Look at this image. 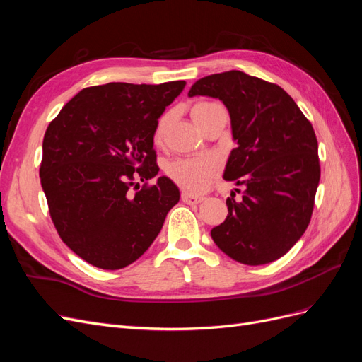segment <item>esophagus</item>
I'll use <instances>...</instances> for the list:
<instances>
[{
  "label": "esophagus",
  "instance_id": "esophagus-1",
  "mask_svg": "<svg viewBox=\"0 0 362 362\" xmlns=\"http://www.w3.org/2000/svg\"><path fill=\"white\" fill-rule=\"evenodd\" d=\"M181 199H182L184 204H190V205L199 204V202L202 201L201 196H193V194H190V193H187V192H184V193L181 194Z\"/></svg>",
  "mask_w": 362,
  "mask_h": 362
}]
</instances>
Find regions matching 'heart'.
Returning a JSON list of instances; mask_svg holds the SVG:
<instances>
[{"instance_id":"heart-1","label":"heart","mask_w":362,"mask_h":362,"mask_svg":"<svg viewBox=\"0 0 362 362\" xmlns=\"http://www.w3.org/2000/svg\"><path fill=\"white\" fill-rule=\"evenodd\" d=\"M217 104L213 103H198L192 108V117L196 122H199V119L213 107ZM169 122L168 116H163L156 128L154 140L156 144H161L164 131H166ZM217 173V164L214 160L206 157H198V158H184L170 163L168 166V175L173 182H177L181 189L189 193H201L204 192L208 184L216 177Z\"/></svg>"}]
</instances>
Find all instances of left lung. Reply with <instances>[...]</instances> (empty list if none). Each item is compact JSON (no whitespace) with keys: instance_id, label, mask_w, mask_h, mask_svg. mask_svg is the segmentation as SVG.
Segmentation results:
<instances>
[{"instance_id":"left-lung-1","label":"left lung","mask_w":362,"mask_h":362,"mask_svg":"<svg viewBox=\"0 0 362 362\" xmlns=\"http://www.w3.org/2000/svg\"><path fill=\"white\" fill-rule=\"evenodd\" d=\"M189 96L217 98L228 108L237 146L223 178L246 187L240 202L226 199L225 222L211 229L214 243L247 266L286 255L311 221L320 181L310 120L279 86L242 71L204 76Z\"/></svg>"}]
</instances>
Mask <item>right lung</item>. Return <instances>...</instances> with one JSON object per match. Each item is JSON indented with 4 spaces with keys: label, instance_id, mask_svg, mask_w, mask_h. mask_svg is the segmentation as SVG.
Masks as SVG:
<instances>
[{
    "label": "right lung",
    "instance_id": "right-lung-1",
    "mask_svg": "<svg viewBox=\"0 0 362 362\" xmlns=\"http://www.w3.org/2000/svg\"><path fill=\"white\" fill-rule=\"evenodd\" d=\"M185 81L107 83L76 93L43 137L40 184L63 243L104 270L145 254L180 201L168 177L129 192L158 173V117Z\"/></svg>",
    "mask_w": 362,
    "mask_h": 362
}]
</instances>
